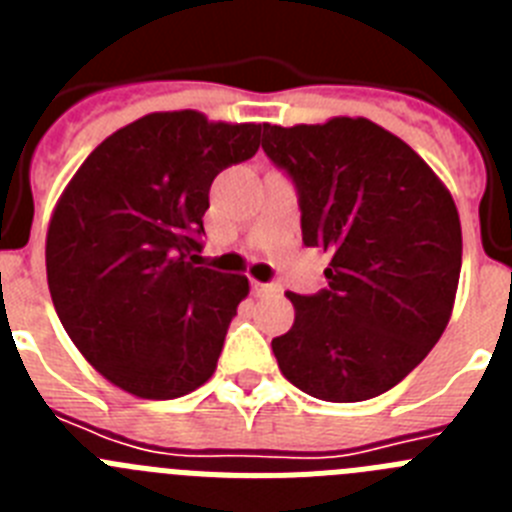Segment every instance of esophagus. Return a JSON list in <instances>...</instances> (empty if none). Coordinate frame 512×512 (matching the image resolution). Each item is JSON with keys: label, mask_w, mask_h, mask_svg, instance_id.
I'll use <instances>...</instances> for the list:
<instances>
[{"label": "esophagus", "mask_w": 512, "mask_h": 512, "mask_svg": "<svg viewBox=\"0 0 512 512\" xmlns=\"http://www.w3.org/2000/svg\"><path fill=\"white\" fill-rule=\"evenodd\" d=\"M251 287H253V292H256V295H271V292H277V284H264V282H256V279H253L251 282Z\"/></svg>", "instance_id": "1"}]
</instances>
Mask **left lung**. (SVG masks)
Returning <instances> with one entry per match:
<instances>
[{
    "label": "left lung",
    "instance_id": "8db88e82",
    "mask_svg": "<svg viewBox=\"0 0 512 512\" xmlns=\"http://www.w3.org/2000/svg\"><path fill=\"white\" fill-rule=\"evenodd\" d=\"M266 156L300 194L302 243L330 256L328 287L287 292L295 323L271 348L289 382L325 402L392 390L454 310L461 223L446 184L366 117L264 125Z\"/></svg>",
    "mask_w": 512,
    "mask_h": 512
}]
</instances>
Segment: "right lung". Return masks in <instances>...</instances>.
I'll return each mask as SVG.
<instances>
[{
  "instance_id": "1",
  "label": "right lung",
  "mask_w": 512,
  "mask_h": 512,
  "mask_svg": "<svg viewBox=\"0 0 512 512\" xmlns=\"http://www.w3.org/2000/svg\"><path fill=\"white\" fill-rule=\"evenodd\" d=\"M261 125L151 112L104 138L58 197L48 289L81 356L120 390L174 400L212 377L243 274L200 264L212 179L259 151Z\"/></svg>"
}]
</instances>
